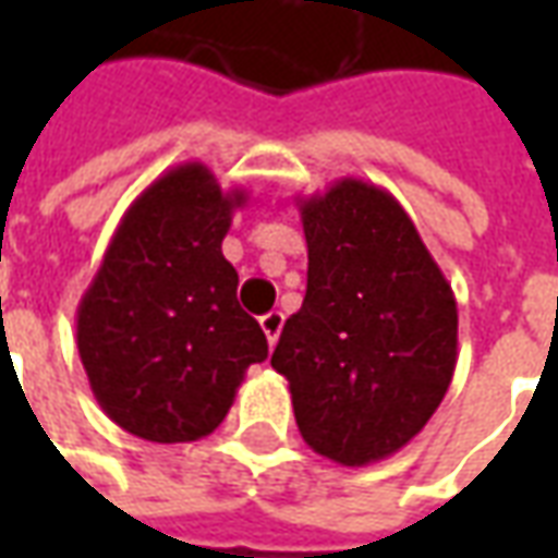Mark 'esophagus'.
<instances>
[{
    "label": "esophagus",
    "instance_id": "obj_1",
    "mask_svg": "<svg viewBox=\"0 0 558 558\" xmlns=\"http://www.w3.org/2000/svg\"><path fill=\"white\" fill-rule=\"evenodd\" d=\"M259 326H263V331H266V340L275 347L280 338V331H283V314L280 311H271V314H266L263 319H259Z\"/></svg>",
    "mask_w": 558,
    "mask_h": 558
}]
</instances>
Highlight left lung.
<instances>
[{
    "mask_svg": "<svg viewBox=\"0 0 558 558\" xmlns=\"http://www.w3.org/2000/svg\"><path fill=\"white\" fill-rule=\"evenodd\" d=\"M307 292L271 367L302 439L343 466L391 457L430 421L457 364V302L395 196L362 179L299 199Z\"/></svg>",
    "mask_w": 558,
    "mask_h": 558,
    "instance_id": "8db88e82",
    "label": "left lung"
}]
</instances>
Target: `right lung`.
Segmentation results:
<instances>
[{
    "label": "right lung",
    "mask_w": 558,
    "mask_h": 558,
    "mask_svg": "<svg viewBox=\"0 0 558 558\" xmlns=\"http://www.w3.org/2000/svg\"><path fill=\"white\" fill-rule=\"evenodd\" d=\"M244 191L206 163L167 170L131 203L77 307V350L107 418L148 442H194L227 418L268 343L239 307L220 242Z\"/></svg>",
    "instance_id": "right-lung-1"
}]
</instances>
